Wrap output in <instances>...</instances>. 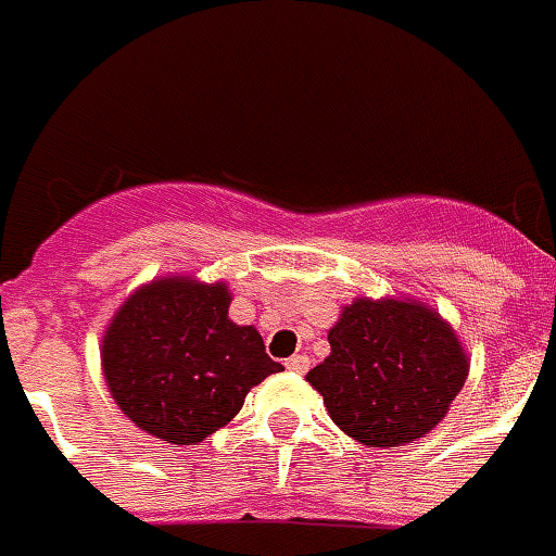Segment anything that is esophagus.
<instances>
[{
	"label": "esophagus",
	"mask_w": 556,
	"mask_h": 556,
	"mask_svg": "<svg viewBox=\"0 0 556 556\" xmlns=\"http://www.w3.org/2000/svg\"><path fill=\"white\" fill-rule=\"evenodd\" d=\"M285 366H288L291 371H299V375H302V371L311 369V361H307V355H293V358L285 361Z\"/></svg>",
	"instance_id": "34e87169"
}]
</instances>
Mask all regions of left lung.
Segmentation results:
<instances>
[{"label":"left lung","instance_id":"left-lung-1","mask_svg":"<svg viewBox=\"0 0 556 556\" xmlns=\"http://www.w3.org/2000/svg\"><path fill=\"white\" fill-rule=\"evenodd\" d=\"M327 338L332 352L307 380L332 422L369 447H397L433 431L465 386L458 338L417 302L358 299Z\"/></svg>","mask_w":556,"mask_h":556}]
</instances>
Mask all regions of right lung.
<instances>
[{
  "mask_svg": "<svg viewBox=\"0 0 556 556\" xmlns=\"http://www.w3.org/2000/svg\"><path fill=\"white\" fill-rule=\"evenodd\" d=\"M226 285L159 279L134 293L103 338L111 394L151 437L195 445L243 408L251 386L282 364L263 336L229 318Z\"/></svg>",
  "mask_w": 556,
  "mask_h": 556,
  "instance_id": "add662e5",
  "label": "right lung"
}]
</instances>
